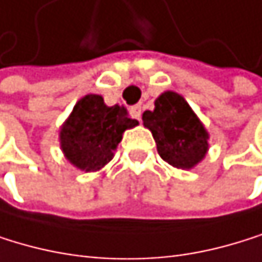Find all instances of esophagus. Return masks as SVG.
I'll list each match as a JSON object with an SVG mask.
<instances>
[{
    "label": "esophagus",
    "instance_id": "1",
    "mask_svg": "<svg viewBox=\"0 0 262 262\" xmlns=\"http://www.w3.org/2000/svg\"><path fill=\"white\" fill-rule=\"evenodd\" d=\"M129 112H131V117L136 118V120H141L142 118V109H141V105H133Z\"/></svg>",
    "mask_w": 262,
    "mask_h": 262
}]
</instances>
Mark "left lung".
<instances>
[{
  "label": "left lung",
  "instance_id": "1",
  "mask_svg": "<svg viewBox=\"0 0 262 262\" xmlns=\"http://www.w3.org/2000/svg\"><path fill=\"white\" fill-rule=\"evenodd\" d=\"M144 126L153 134L160 157L177 169H191L209 150V133L183 96L164 92L155 109L142 115Z\"/></svg>",
  "mask_w": 262,
  "mask_h": 262
}]
</instances>
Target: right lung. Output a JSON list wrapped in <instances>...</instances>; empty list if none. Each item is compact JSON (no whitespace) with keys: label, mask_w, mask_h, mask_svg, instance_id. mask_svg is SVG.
<instances>
[{"label":"right lung","mask_w":262,"mask_h":262,"mask_svg":"<svg viewBox=\"0 0 262 262\" xmlns=\"http://www.w3.org/2000/svg\"><path fill=\"white\" fill-rule=\"evenodd\" d=\"M139 125L123 105H105L102 96L86 95L77 101L60 129V145L66 160L85 172L102 169L126 129Z\"/></svg>","instance_id":"1"}]
</instances>
